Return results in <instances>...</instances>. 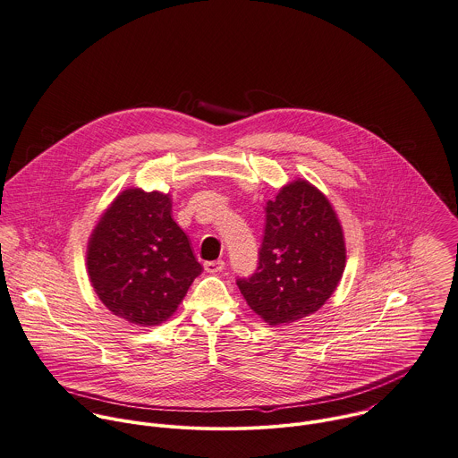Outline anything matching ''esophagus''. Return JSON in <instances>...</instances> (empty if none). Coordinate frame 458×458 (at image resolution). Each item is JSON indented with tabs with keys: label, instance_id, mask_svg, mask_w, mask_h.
Here are the masks:
<instances>
[{
	"label": "esophagus",
	"instance_id": "1",
	"mask_svg": "<svg viewBox=\"0 0 458 458\" xmlns=\"http://www.w3.org/2000/svg\"><path fill=\"white\" fill-rule=\"evenodd\" d=\"M203 266H205L207 273H219V271L225 269V262L223 260H208Z\"/></svg>",
	"mask_w": 458,
	"mask_h": 458
}]
</instances>
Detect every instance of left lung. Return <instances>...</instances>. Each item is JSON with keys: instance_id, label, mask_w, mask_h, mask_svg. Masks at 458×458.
Listing matches in <instances>:
<instances>
[{"instance_id": "obj_1", "label": "left lung", "mask_w": 458, "mask_h": 458, "mask_svg": "<svg viewBox=\"0 0 458 458\" xmlns=\"http://www.w3.org/2000/svg\"><path fill=\"white\" fill-rule=\"evenodd\" d=\"M344 266V235L330 201L309 182L296 180L266 203L257 269L237 278V287L251 310L276 327L319 310Z\"/></svg>"}]
</instances>
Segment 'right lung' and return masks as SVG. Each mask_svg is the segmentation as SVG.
<instances>
[{"mask_svg": "<svg viewBox=\"0 0 458 458\" xmlns=\"http://www.w3.org/2000/svg\"><path fill=\"white\" fill-rule=\"evenodd\" d=\"M87 269L103 305L128 323L155 327L173 316L203 271L171 217L169 194L128 189L94 228Z\"/></svg>", "mask_w": 458, "mask_h": 458, "instance_id": "1", "label": "right lung"}]
</instances>
